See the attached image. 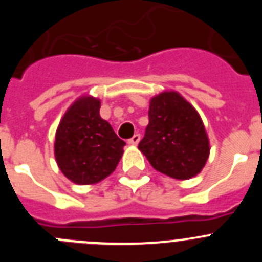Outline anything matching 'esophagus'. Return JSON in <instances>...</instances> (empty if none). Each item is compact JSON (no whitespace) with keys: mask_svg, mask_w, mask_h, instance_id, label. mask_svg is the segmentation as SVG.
<instances>
[{"mask_svg":"<svg viewBox=\"0 0 262 262\" xmlns=\"http://www.w3.org/2000/svg\"><path fill=\"white\" fill-rule=\"evenodd\" d=\"M139 142H140V135H139V134H135L133 138L128 139V144H131V145H136Z\"/></svg>","mask_w":262,"mask_h":262,"instance_id":"obj_1","label":"esophagus"}]
</instances>
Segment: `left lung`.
<instances>
[{
  "label": "left lung",
  "instance_id": "obj_1",
  "mask_svg": "<svg viewBox=\"0 0 262 262\" xmlns=\"http://www.w3.org/2000/svg\"><path fill=\"white\" fill-rule=\"evenodd\" d=\"M149 123L139 149L156 170L187 180L202 170L210 145L200 114L176 92H164L149 103Z\"/></svg>",
  "mask_w": 262,
  "mask_h": 262
}]
</instances>
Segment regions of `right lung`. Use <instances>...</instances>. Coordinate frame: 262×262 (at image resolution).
Instances as JSON below:
<instances>
[{
  "mask_svg": "<svg viewBox=\"0 0 262 262\" xmlns=\"http://www.w3.org/2000/svg\"><path fill=\"white\" fill-rule=\"evenodd\" d=\"M93 97L77 99L62 117L55 139L60 170L78 185L96 184L114 172L126 143L99 115Z\"/></svg>",
  "mask_w": 262,
  "mask_h": 262,
  "instance_id": "1",
  "label": "right lung"
}]
</instances>
